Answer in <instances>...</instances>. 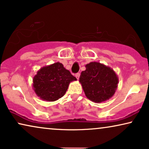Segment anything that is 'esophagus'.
Instances as JSON below:
<instances>
[{
  "instance_id": "34e87169",
  "label": "esophagus",
  "mask_w": 149,
  "mask_h": 149,
  "mask_svg": "<svg viewBox=\"0 0 149 149\" xmlns=\"http://www.w3.org/2000/svg\"><path fill=\"white\" fill-rule=\"evenodd\" d=\"M75 77H77V79H79V77H80V73H77V74H75Z\"/></svg>"
}]
</instances>
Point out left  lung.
Returning <instances> with one entry per match:
<instances>
[{
  "label": "left lung",
  "mask_w": 149,
  "mask_h": 149,
  "mask_svg": "<svg viewBox=\"0 0 149 149\" xmlns=\"http://www.w3.org/2000/svg\"><path fill=\"white\" fill-rule=\"evenodd\" d=\"M79 82L86 97L95 103H101L113 96L117 89L119 79L113 69L100 62L85 65Z\"/></svg>",
  "instance_id": "1"
}]
</instances>
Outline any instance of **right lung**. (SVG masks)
<instances>
[{
  "instance_id": "add662e5",
  "label": "right lung",
  "mask_w": 149,
  "mask_h": 149,
  "mask_svg": "<svg viewBox=\"0 0 149 149\" xmlns=\"http://www.w3.org/2000/svg\"><path fill=\"white\" fill-rule=\"evenodd\" d=\"M76 77L64 68L62 63L56 62L42 67L33 77L34 92L42 100H58L66 93L70 82Z\"/></svg>"
}]
</instances>
